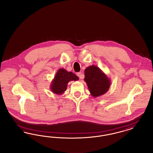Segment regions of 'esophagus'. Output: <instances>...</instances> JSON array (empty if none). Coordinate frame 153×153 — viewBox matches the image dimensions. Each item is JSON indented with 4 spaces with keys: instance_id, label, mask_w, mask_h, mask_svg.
I'll return each instance as SVG.
<instances>
[{
    "instance_id": "esophagus-1",
    "label": "esophagus",
    "mask_w": 153,
    "mask_h": 153,
    "mask_svg": "<svg viewBox=\"0 0 153 153\" xmlns=\"http://www.w3.org/2000/svg\"><path fill=\"white\" fill-rule=\"evenodd\" d=\"M77 76L80 78V79H83V75L82 74L81 72L77 73Z\"/></svg>"
}]
</instances>
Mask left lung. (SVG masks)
<instances>
[{"label": "left lung", "mask_w": 153, "mask_h": 153, "mask_svg": "<svg viewBox=\"0 0 153 153\" xmlns=\"http://www.w3.org/2000/svg\"><path fill=\"white\" fill-rule=\"evenodd\" d=\"M84 74V81L92 96L99 97L108 91L111 80L98 66H88L85 69Z\"/></svg>", "instance_id": "left-lung-1"}]
</instances>
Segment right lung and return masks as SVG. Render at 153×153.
<instances>
[{
	"label": "right lung",
	"instance_id": "1",
	"mask_svg": "<svg viewBox=\"0 0 153 153\" xmlns=\"http://www.w3.org/2000/svg\"><path fill=\"white\" fill-rule=\"evenodd\" d=\"M79 77L71 72H68L64 68L58 70L51 84V91L57 95H62L71 81H77Z\"/></svg>",
	"mask_w": 153,
	"mask_h": 153
}]
</instances>
